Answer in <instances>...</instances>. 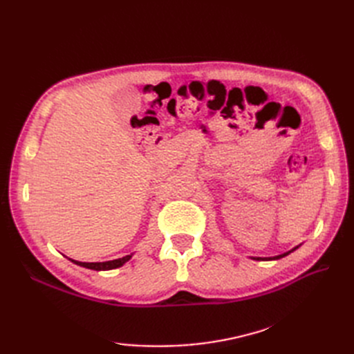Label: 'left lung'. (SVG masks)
Listing matches in <instances>:
<instances>
[{
  "label": "left lung",
  "mask_w": 354,
  "mask_h": 354,
  "mask_svg": "<svg viewBox=\"0 0 354 354\" xmlns=\"http://www.w3.org/2000/svg\"><path fill=\"white\" fill-rule=\"evenodd\" d=\"M299 246H301V243L297 245V246H294L292 250H289V251H286V252H283V254H279V255H274V257H251V259H252V260H257V261H270V260H279V259H283V257H286L288 254H291V252H294L295 250H298Z\"/></svg>",
  "instance_id": "left-lung-1"
}]
</instances>
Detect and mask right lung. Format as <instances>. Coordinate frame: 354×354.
Instances as JSON below:
<instances>
[{
  "label": "right lung",
  "mask_w": 354,
  "mask_h": 354,
  "mask_svg": "<svg viewBox=\"0 0 354 354\" xmlns=\"http://www.w3.org/2000/svg\"><path fill=\"white\" fill-rule=\"evenodd\" d=\"M133 257V254L130 255H125V257H121V259H116V260H109V261H97V263H82V261H77V260H72L69 259L72 263L78 264L81 267H85V269H91V270H112V269H118V267L124 266L128 260H130Z\"/></svg>",
  "instance_id": "obj_1"
}]
</instances>
